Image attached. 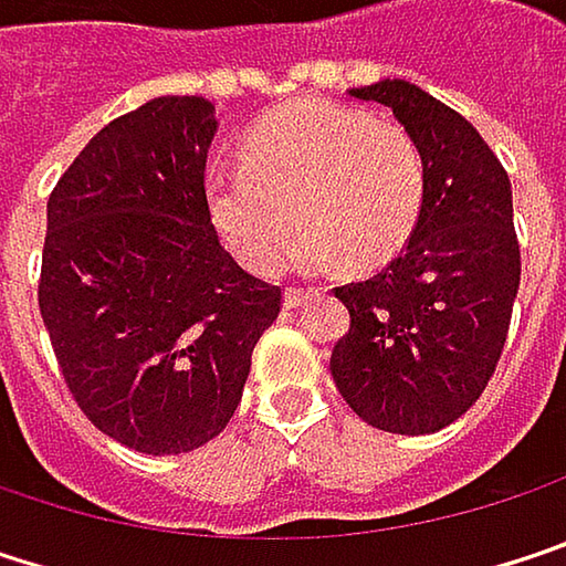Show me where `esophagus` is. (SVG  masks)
I'll list each match as a JSON object with an SVG mask.
<instances>
[{"mask_svg": "<svg viewBox=\"0 0 566 566\" xmlns=\"http://www.w3.org/2000/svg\"><path fill=\"white\" fill-rule=\"evenodd\" d=\"M307 297H311L307 287H287V291H284V307H301Z\"/></svg>", "mask_w": 566, "mask_h": 566, "instance_id": "obj_1", "label": "esophagus"}]
</instances>
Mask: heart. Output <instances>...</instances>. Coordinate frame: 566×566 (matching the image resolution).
Listing matches in <instances>:
<instances>
[{"mask_svg": "<svg viewBox=\"0 0 566 566\" xmlns=\"http://www.w3.org/2000/svg\"><path fill=\"white\" fill-rule=\"evenodd\" d=\"M422 199L426 164L399 124L321 101L269 114L245 137L242 167L206 176L212 226L262 275L279 269L294 222V272H327L340 255L370 269L412 235Z\"/></svg>", "mask_w": 566, "mask_h": 566, "instance_id": "obj_1", "label": "heart"}]
</instances>
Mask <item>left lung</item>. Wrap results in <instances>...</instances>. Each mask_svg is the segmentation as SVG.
<instances>
[{
	"instance_id": "left-lung-1",
	"label": "left lung",
	"mask_w": 566,
	"mask_h": 566,
	"mask_svg": "<svg viewBox=\"0 0 566 566\" xmlns=\"http://www.w3.org/2000/svg\"><path fill=\"white\" fill-rule=\"evenodd\" d=\"M347 94L394 111L422 154L426 199L384 272L334 287L350 331L334 344L331 377L364 422L439 432L482 396L509 337L521 282L509 172L462 114L402 77Z\"/></svg>"
}]
</instances>
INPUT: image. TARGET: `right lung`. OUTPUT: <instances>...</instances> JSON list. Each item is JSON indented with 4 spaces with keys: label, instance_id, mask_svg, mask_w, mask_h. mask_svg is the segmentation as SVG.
<instances>
[{
    "label": "right lung",
    "instance_id": "add662e5",
    "mask_svg": "<svg viewBox=\"0 0 566 566\" xmlns=\"http://www.w3.org/2000/svg\"><path fill=\"white\" fill-rule=\"evenodd\" d=\"M216 130L212 101L154 97L94 134L49 199L39 307L64 384L104 436L147 455L226 429L282 307L209 219Z\"/></svg>",
    "mask_w": 566,
    "mask_h": 566
}]
</instances>
